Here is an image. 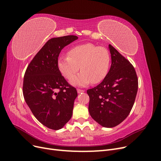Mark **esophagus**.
Here are the masks:
<instances>
[{"label": "esophagus", "mask_w": 161, "mask_h": 161, "mask_svg": "<svg viewBox=\"0 0 161 161\" xmlns=\"http://www.w3.org/2000/svg\"><path fill=\"white\" fill-rule=\"evenodd\" d=\"M85 91L84 90H81V89H77V92L78 93H82V92H83Z\"/></svg>", "instance_id": "esophagus-1"}]
</instances>
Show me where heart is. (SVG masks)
Masks as SVG:
<instances>
[{
	"instance_id": "obj_1",
	"label": "heart",
	"mask_w": 161,
	"mask_h": 161,
	"mask_svg": "<svg viewBox=\"0 0 161 161\" xmlns=\"http://www.w3.org/2000/svg\"><path fill=\"white\" fill-rule=\"evenodd\" d=\"M110 56L103 47L92 43H84L71 47L69 56L62 54L58 58L57 65L62 76L70 79L78 71L81 72L71 79L70 83L84 86L90 82L99 83L108 72Z\"/></svg>"
}]
</instances>
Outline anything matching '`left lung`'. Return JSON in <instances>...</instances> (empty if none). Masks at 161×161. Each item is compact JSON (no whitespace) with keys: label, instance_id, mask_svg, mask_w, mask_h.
I'll list each match as a JSON object with an SVG mask.
<instances>
[{"label":"left lung","instance_id":"1","mask_svg":"<svg viewBox=\"0 0 161 161\" xmlns=\"http://www.w3.org/2000/svg\"><path fill=\"white\" fill-rule=\"evenodd\" d=\"M109 50L111 58L109 71L99 85L86 91L91 118L105 128L115 127L127 118L138 87L134 66L110 44Z\"/></svg>","mask_w":161,"mask_h":161}]
</instances>
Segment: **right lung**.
Instances as JSON below:
<instances>
[{"mask_svg": "<svg viewBox=\"0 0 161 161\" xmlns=\"http://www.w3.org/2000/svg\"><path fill=\"white\" fill-rule=\"evenodd\" d=\"M77 39L76 36L50 39L33 58L24 76L27 105L36 119L52 130L62 128L72 115L77 91L62 76L57 60L63 48Z\"/></svg>", "mask_w": 161, "mask_h": 161, "instance_id": "1", "label": "right lung"}]
</instances>
